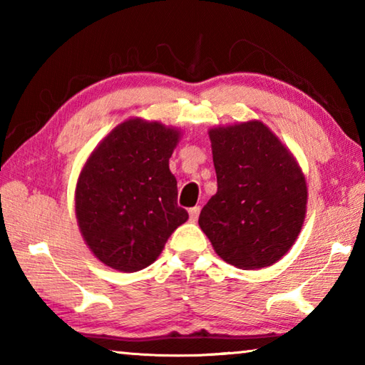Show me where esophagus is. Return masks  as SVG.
I'll return each mask as SVG.
<instances>
[{
  "mask_svg": "<svg viewBox=\"0 0 365 365\" xmlns=\"http://www.w3.org/2000/svg\"><path fill=\"white\" fill-rule=\"evenodd\" d=\"M200 211H201L200 206H195V207L190 209L188 214H190V220L191 222H196L197 220V217H200Z\"/></svg>",
  "mask_w": 365,
  "mask_h": 365,
  "instance_id": "esophagus-1",
  "label": "esophagus"
}]
</instances>
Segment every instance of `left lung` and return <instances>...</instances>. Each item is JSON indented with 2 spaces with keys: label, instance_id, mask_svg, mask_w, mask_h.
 Here are the masks:
<instances>
[{
  "label": "left lung",
  "instance_id": "8db88e82",
  "mask_svg": "<svg viewBox=\"0 0 365 365\" xmlns=\"http://www.w3.org/2000/svg\"><path fill=\"white\" fill-rule=\"evenodd\" d=\"M215 193L200 214L214 251L238 269L272 265L294 245L307 187L288 148L259 120L209 130Z\"/></svg>",
  "mask_w": 365,
  "mask_h": 365
}]
</instances>
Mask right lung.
Segmentation results:
<instances>
[{
    "label": "right lung",
    "mask_w": 365,
    "mask_h": 365,
    "mask_svg": "<svg viewBox=\"0 0 365 365\" xmlns=\"http://www.w3.org/2000/svg\"><path fill=\"white\" fill-rule=\"evenodd\" d=\"M178 140V128L135 117L119 123L86 159L76 188V215L85 243L108 267H148L187 222L169 169Z\"/></svg>",
    "instance_id": "right-lung-1"
}]
</instances>
